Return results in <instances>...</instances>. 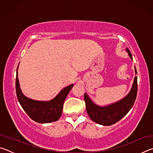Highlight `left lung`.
Wrapping results in <instances>:
<instances>
[{
    "label": "left lung",
    "instance_id": "obj_1",
    "mask_svg": "<svg viewBox=\"0 0 153 153\" xmlns=\"http://www.w3.org/2000/svg\"><path fill=\"white\" fill-rule=\"evenodd\" d=\"M126 51L128 53L129 57L132 60V56L129 49L126 48ZM135 73L137 74L136 67ZM137 90H138V83H137V77H135L130 92L126 97L117 102L104 107H100L96 105L90 99L86 93H85L84 100L86 102V108L88 116L93 121L102 126H111L117 123L133 107L136 100Z\"/></svg>",
    "mask_w": 153,
    "mask_h": 153
}]
</instances>
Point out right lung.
Instances as JSON below:
<instances>
[{
  "label": "right lung",
  "mask_w": 153,
  "mask_h": 153,
  "mask_svg": "<svg viewBox=\"0 0 153 153\" xmlns=\"http://www.w3.org/2000/svg\"><path fill=\"white\" fill-rule=\"evenodd\" d=\"M17 69L15 82L16 94L18 101L25 112L32 120L38 123H46L57 121L61 116L63 102L74 84L64 88L53 99L48 101L35 100L26 97L22 93L18 79Z\"/></svg>",
  "instance_id": "add662e5"
}]
</instances>
